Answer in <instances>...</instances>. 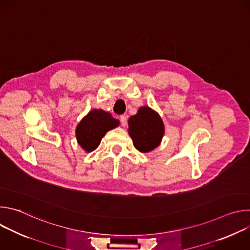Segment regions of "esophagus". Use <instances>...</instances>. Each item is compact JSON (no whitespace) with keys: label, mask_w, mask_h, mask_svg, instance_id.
Here are the masks:
<instances>
[{"label":"esophagus","mask_w":250,"mask_h":250,"mask_svg":"<svg viewBox=\"0 0 250 250\" xmlns=\"http://www.w3.org/2000/svg\"><path fill=\"white\" fill-rule=\"evenodd\" d=\"M121 124H122L123 126H125L126 124H127V122H126V117H125V115L121 116Z\"/></svg>","instance_id":"34e87169"}]
</instances>
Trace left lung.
<instances>
[{
  "label": "left lung",
  "mask_w": 250,
  "mask_h": 250,
  "mask_svg": "<svg viewBox=\"0 0 250 250\" xmlns=\"http://www.w3.org/2000/svg\"><path fill=\"white\" fill-rule=\"evenodd\" d=\"M127 124L128 134L138 151L148 153L160 146L165 132L164 124L159 114L149 106H140Z\"/></svg>",
  "instance_id": "left-lung-1"
}]
</instances>
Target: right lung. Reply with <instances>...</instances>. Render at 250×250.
<instances>
[{"instance_id":"right-lung-1","label":"right lung","mask_w":250,"mask_h":250,"mask_svg":"<svg viewBox=\"0 0 250 250\" xmlns=\"http://www.w3.org/2000/svg\"><path fill=\"white\" fill-rule=\"evenodd\" d=\"M119 125L120 121L114 119L109 112L94 109L76 126L75 133L78 145L86 152H92L100 146L104 134Z\"/></svg>"}]
</instances>
